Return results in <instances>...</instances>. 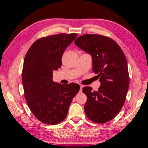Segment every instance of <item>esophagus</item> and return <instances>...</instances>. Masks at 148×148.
Wrapping results in <instances>:
<instances>
[{
  "label": "esophagus",
  "instance_id": "1",
  "mask_svg": "<svg viewBox=\"0 0 148 148\" xmlns=\"http://www.w3.org/2000/svg\"><path fill=\"white\" fill-rule=\"evenodd\" d=\"M80 92L82 91V88H83V85H80Z\"/></svg>",
  "mask_w": 148,
  "mask_h": 148
}]
</instances>
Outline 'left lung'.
I'll return each instance as SVG.
<instances>
[{
    "instance_id": "left-lung-1",
    "label": "left lung",
    "mask_w": 148,
    "mask_h": 148,
    "mask_svg": "<svg viewBox=\"0 0 148 148\" xmlns=\"http://www.w3.org/2000/svg\"><path fill=\"white\" fill-rule=\"evenodd\" d=\"M74 43L91 56L92 71L101 82L97 91L83 88L87 98L85 113L95 123H106L117 115L125 101L129 86L126 58L116 42L105 36L85 34Z\"/></svg>"
}]
</instances>
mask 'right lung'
Masks as SVG:
<instances>
[{"label":"right lung","mask_w":148,"mask_h":148,"mask_svg":"<svg viewBox=\"0 0 148 148\" xmlns=\"http://www.w3.org/2000/svg\"><path fill=\"white\" fill-rule=\"evenodd\" d=\"M77 34H60L38 39L25 56L22 71L25 97L32 113L41 122L55 125L66 117L79 85H63L52 80V73L61 68L66 49Z\"/></svg>","instance_id":"1"}]
</instances>
